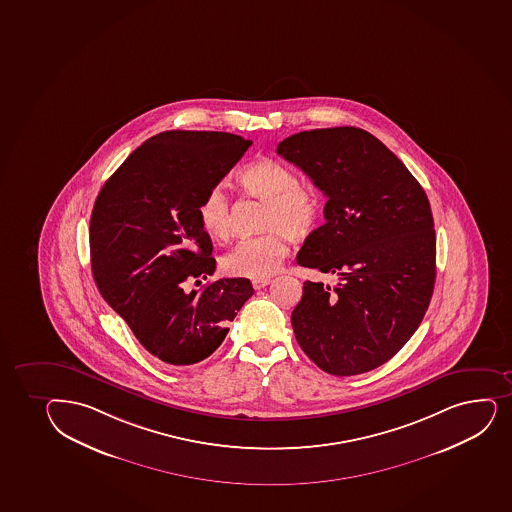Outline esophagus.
Segmentation results:
<instances>
[{
  "label": "esophagus",
  "instance_id": "obj_1",
  "mask_svg": "<svg viewBox=\"0 0 512 512\" xmlns=\"http://www.w3.org/2000/svg\"><path fill=\"white\" fill-rule=\"evenodd\" d=\"M269 284L270 279H267V277L265 279H253L252 281L253 289H262V287L269 286Z\"/></svg>",
  "mask_w": 512,
  "mask_h": 512
}]
</instances>
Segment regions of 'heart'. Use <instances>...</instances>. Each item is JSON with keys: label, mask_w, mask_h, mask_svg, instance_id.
I'll return each mask as SVG.
<instances>
[{"label": "heart", "mask_w": 512, "mask_h": 512, "mask_svg": "<svg viewBox=\"0 0 512 512\" xmlns=\"http://www.w3.org/2000/svg\"><path fill=\"white\" fill-rule=\"evenodd\" d=\"M238 182L243 191L264 199L265 233L245 238L223 257V269L237 277L265 279L286 259L287 233L308 237L318 223L321 198L316 187L303 184L296 172L279 160L259 159L247 165ZM199 225L213 240H226L233 230L230 199L220 186L209 187L198 204Z\"/></svg>", "instance_id": "obj_1"}]
</instances>
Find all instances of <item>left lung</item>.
Here are the masks:
<instances>
[{
  "instance_id": "8db88e82",
  "label": "left lung",
  "mask_w": 512,
  "mask_h": 512,
  "mask_svg": "<svg viewBox=\"0 0 512 512\" xmlns=\"http://www.w3.org/2000/svg\"><path fill=\"white\" fill-rule=\"evenodd\" d=\"M277 154L323 191L325 220L296 262L338 277L304 282L291 323L299 347L331 375L391 360L418 330L433 296L435 223L423 187L362 128L294 133Z\"/></svg>"
}]
</instances>
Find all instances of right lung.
Returning a JSON list of instances; mask_svg holds the SVG:
<instances>
[{
  "label": "right lung",
  "instance_id": "obj_1",
  "mask_svg": "<svg viewBox=\"0 0 512 512\" xmlns=\"http://www.w3.org/2000/svg\"><path fill=\"white\" fill-rule=\"evenodd\" d=\"M250 145L233 133H159L128 155L94 203V282L142 347L172 367L215 352L252 297V282L243 277L186 291L187 282L199 284L216 269L199 201Z\"/></svg>",
  "mask_w": 512,
  "mask_h": 512
}]
</instances>
